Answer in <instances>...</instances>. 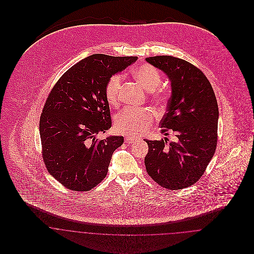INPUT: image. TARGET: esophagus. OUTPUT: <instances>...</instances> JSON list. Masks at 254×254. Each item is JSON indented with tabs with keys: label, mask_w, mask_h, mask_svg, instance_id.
Here are the masks:
<instances>
[{
	"label": "esophagus",
	"mask_w": 254,
	"mask_h": 254,
	"mask_svg": "<svg viewBox=\"0 0 254 254\" xmlns=\"http://www.w3.org/2000/svg\"><path fill=\"white\" fill-rule=\"evenodd\" d=\"M140 140H141L140 138H135V137H131V136L125 137V143H127V144H131V143H134V142H137Z\"/></svg>",
	"instance_id": "34e87169"
}]
</instances>
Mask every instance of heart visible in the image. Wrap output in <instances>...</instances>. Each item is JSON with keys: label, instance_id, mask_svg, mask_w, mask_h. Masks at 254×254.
<instances>
[{"label": "heart", "instance_id": "obj_1", "mask_svg": "<svg viewBox=\"0 0 254 254\" xmlns=\"http://www.w3.org/2000/svg\"><path fill=\"white\" fill-rule=\"evenodd\" d=\"M134 76L147 92L152 93L156 103L165 101L163 91L153 92L161 83V76L152 66L141 65L134 70ZM123 77L120 74L112 76L106 87V98L109 105L116 106L120 100ZM154 118L150 109H125L116 115L115 128L119 133L127 135H141L147 130Z\"/></svg>", "mask_w": 254, "mask_h": 254}]
</instances>
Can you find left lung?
Masks as SVG:
<instances>
[{"instance_id":"obj_1","label":"left lung","mask_w":254,"mask_h":254,"mask_svg":"<svg viewBox=\"0 0 254 254\" xmlns=\"http://www.w3.org/2000/svg\"><path fill=\"white\" fill-rule=\"evenodd\" d=\"M145 62L170 81L171 97L160 128L172 130L176 137L170 143L167 138L145 140V169L161 187L181 190L202 176L216 150L217 101L205 75L190 63L170 56L150 57Z\"/></svg>"}]
</instances>
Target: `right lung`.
<instances>
[{
  "instance_id": "right-lung-1",
  "label": "right lung",
  "mask_w": 254,
  "mask_h": 254,
  "mask_svg": "<svg viewBox=\"0 0 254 254\" xmlns=\"http://www.w3.org/2000/svg\"><path fill=\"white\" fill-rule=\"evenodd\" d=\"M137 59L92 55L70 67L50 93L40 119L43 158L65 188L89 190L107 176L112 153L124 138L97 139L111 127L106 87Z\"/></svg>"
}]
</instances>
